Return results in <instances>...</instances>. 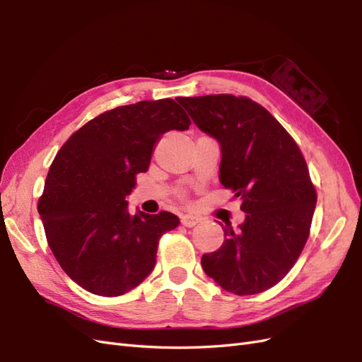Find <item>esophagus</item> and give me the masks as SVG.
<instances>
[{"label":"esophagus","mask_w":362,"mask_h":362,"mask_svg":"<svg viewBox=\"0 0 362 362\" xmlns=\"http://www.w3.org/2000/svg\"><path fill=\"white\" fill-rule=\"evenodd\" d=\"M198 222H199V218L194 217V216H190V214H184V216L181 217V223H182L184 226H187V228L194 226Z\"/></svg>","instance_id":"obj_1"}]
</instances>
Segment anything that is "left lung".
Returning <instances> with one entry per match:
<instances>
[{"label": "left lung", "mask_w": 362, "mask_h": 362, "mask_svg": "<svg viewBox=\"0 0 362 362\" xmlns=\"http://www.w3.org/2000/svg\"><path fill=\"white\" fill-rule=\"evenodd\" d=\"M222 151L221 182L242 199L245 222H226L222 246L202 255L208 276L238 296L287 275L308 240L317 194L299 146L264 107L246 96L178 98Z\"/></svg>", "instance_id": "8db88e82"}]
</instances>
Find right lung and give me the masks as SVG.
Segmentation results:
<instances>
[{
    "label": "right lung",
    "instance_id": "right-lung-1",
    "mask_svg": "<svg viewBox=\"0 0 362 362\" xmlns=\"http://www.w3.org/2000/svg\"><path fill=\"white\" fill-rule=\"evenodd\" d=\"M190 124L169 98L140 101L89 120L57 152L37 210L54 257L84 290L120 296L154 269L160 237L180 218L169 211L131 214L125 198L161 136Z\"/></svg>",
    "mask_w": 362,
    "mask_h": 362
}]
</instances>
